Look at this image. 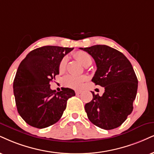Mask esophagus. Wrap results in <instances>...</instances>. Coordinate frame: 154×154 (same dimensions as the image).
<instances>
[{
	"mask_svg": "<svg viewBox=\"0 0 154 154\" xmlns=\"http://www.w3.org/2000/svg\"><path fill=\"white\" fill-rule=\"evenodd\" d=\"M81 93H82V91H75V94H76V95L81 94Z\"/></svg>",
	"mask_w": 154,
	"mask_h": 154,
	"instance_id": "34e87169",
	"label": "esophagus"
}]
</instances>
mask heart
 Segmentation results:
<instances>
[{
  "instance_id": "obj_1",
  "label": "heart",
  "mask_w": 154,
  "mask_h": 154,
  "mask_svg": "<svg viewBox=\"0 0 154 154\" xmlns=\"http://www.w3.org/2000/svg\"><path fill=\"white\" fill-rule=\"evenodd\" d=\"M74 57L81 65L86 66L89 63H91V58L88 53L83 51H79L74 54ZM67 58H63L60 60L59 66H58V71L60 73L65 71ZM87 80V77L85 75L81 76H75V75H68L63 79V84L66 86L73 89H80L82 88L83 83Z\"/></svg>"
}]
</instances>
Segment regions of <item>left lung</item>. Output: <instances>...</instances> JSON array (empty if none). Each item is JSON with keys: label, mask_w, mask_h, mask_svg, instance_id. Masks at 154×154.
Returning a JSON list of instances; mask_svg holds the SVG:
<instances>
[{"label": "left lung", "mask_w": 154, "mask_h": 154, "mask_svg": "<svg viewBox=\"0 0 154 154\" xmlns=\"http://www.w3.org/2000/svg\"><path fill=\"white\" fill-rule=\"evenodd\" d=\"M90 54L96 64L92 81L104 87L101 96L93 94L85 105L91 122L105 130L120 126L133 111L138 88V79L128 58L120 51L106 45L80 48Z\"/></svg>", "instance_id": "obj_1"}]
</instances>
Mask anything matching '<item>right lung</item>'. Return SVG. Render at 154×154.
<instances>
[{"label": "right lung", "instance_id": "1", "mask_svg": "<svg viewBox=\"0 0 154 154\" xmlns=\"http://www.w3.org/2000/svg\"><path fill=\"white\" fill-rule=\"evenodd\" d=\"M73 48L46 45L34 49L22 60L13 81L17 110L30 126L44 128L61 118L67 100L75 96L71 88L51 90L50 82L59 74L60 60Z\"/></svg>", "mask_w": 154, "mask_h": 154}]
</instances>
